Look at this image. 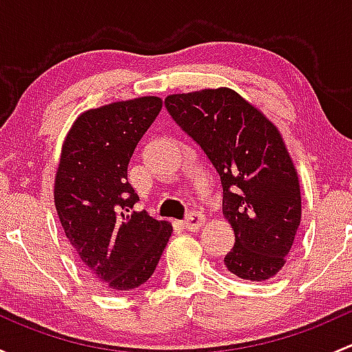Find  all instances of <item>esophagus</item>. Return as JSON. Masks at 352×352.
<instances>
[{
    "label": "esophagus",
    "mask_w": 352,
    "mask_h": 352,
    "mask_svg": "<svg viewBox=\"0 0 352 352\" xmlns=\"http://www.w3.org/2000/svg\"><path fill=\"white\" fill-rule=\"evenodd\" d=\"M204 223H206V216L202 214V212L192 211L187 214L186 221H184V226H186L187 230H190V232H196V230L201 228V226H204Z\"/></svg>",
    "instance_id": "1"
}]
</instances>
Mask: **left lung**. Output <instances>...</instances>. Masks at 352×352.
Returning <instances> with one entry per match:
<instances>
[{"label": "left lung", "instance_id": "left-lung-1", "mask_svg": "<svg viewBox=\"0 0 352 352\" xmlns=\"http://www.w3.org/2000/svg\"><path fill=\"white\" fill-rule=\"evenodd\" d=\"M165 107L219 173L235 232L226 269L247 281L276 276L301 221L300 180L279 129L226 87L168 95Z\"/></svg>", "mask_w": 352, "mask_h": 352}]
</instances>
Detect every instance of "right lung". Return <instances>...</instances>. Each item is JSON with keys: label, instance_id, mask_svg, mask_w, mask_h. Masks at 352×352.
<instances>
[{"label": "right lung", "instance_id": "obj_1", "mask_svg": "<svg viewBox=\"0 0 352 352\" xmlns=\"http://www.w3.org/2000/svg\"><path fill=\"white\" fill-rule=\"evenodd\" d=\"M162 105L158 97H140L90 109L63 143L56 211L76 257L105 289L144 285L172 235L168 221L133 211L140 197L127 182L131 156Z\"/></svg>", "mask_w": 352, "mask_h": 352}]
</instances>
